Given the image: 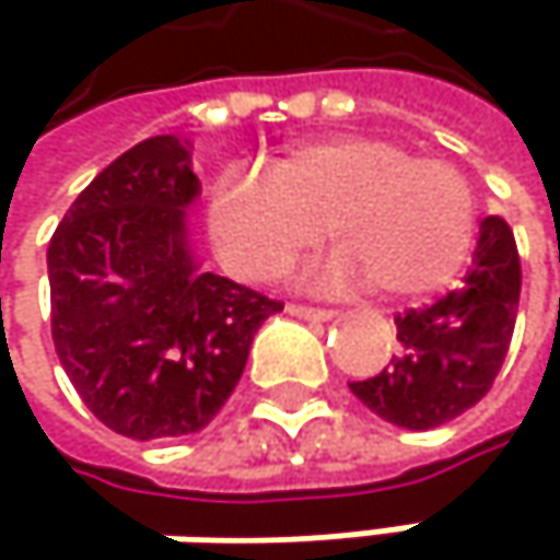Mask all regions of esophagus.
<instances>
[{"label": "esophagus", "instance_id": "obj_1", "mask_svg": "<svg viewBox=\"0 0 560 560\" xmlns=\"http://www.w3.org/2000/svg\"><path fill=\"white\" fill-rule=\"evenodd\" d=\"M288 314L301 317V320H334L337 317V311H330V307H307V304H288Z\"/></svg>", "mask_w": 560, "mask_h": 560}]
</instances>
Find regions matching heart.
Segmentation results:
<instances>
[{
	"label": "heart",
	"instance_id": "b5f03b06",
	"mask_svg": "<svg viewBox=\"0 0 560 560\" xmlns=\"http://www.w3.org/2000/svg\"><path fill=\"white\" fill-rule=\"evenodd\" d=\"M324 230L337 249L320 284L428 298L470 259L474 190L454 165L415 159L386 136H327L288 145L266 174L223 171L207 200L210 246L236 279H279Z\"/></svg>",
	"mask_w": 560,
	"mask_h": 560
}]
</instances>
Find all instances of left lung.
<instances>
[{"mask_svg": "<svg viewBox=\"0 0 560 560\" xmlns=\"http://www.w3.org/2000/svg\"><path fill=\"white\" fill-rule=\"evenodd\" d=\"M522 269L503 217L480 223L474 262L457 291L395 317L398 353L373 380L350 383L383 421L428 431L474 408L500 373L515 327Z\"/></svg>", "mask_w": 560, "mask_h": 560, "instance_id": "8db88e82", "label": "left lung"}]
</instances>
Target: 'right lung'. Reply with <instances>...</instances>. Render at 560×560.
<instances>
[{"instance_id":"right-lung-1","label":"right lung","mask_w":560,"mask_h":560,"mask_svg":"<svg viewBox=\"0 0 560 560\" xmlns=\"http://www.w3.org/2000/svg\"><path fill=\"white\" fill-rule=\"evenodd\" d=\"M197 197L190 142L155 136L80 190L48 246L57 360L86 408L136 441L203 431L281 311L203 269L187 226Z\"/></svg>"}]
</instances>
